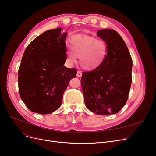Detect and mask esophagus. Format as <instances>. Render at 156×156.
Returning a JSON list of instances; mask_svg holds the SVG:
<instances>
[{"label": "esophagus", "instance_id": "obj_1", "mask_svg": "<svg viewBox=\"0 0 156 156\" xmlns=\"http://www.w3.org/2000/svg\"><path fill=\"white\" fill-rule=\"evenodd\" d=\"M77 76L79 77L82 76V72H81V71H78L77 73Z\"/></svg>", "mask_w": 156, "mask_h": 156}]
</instances>
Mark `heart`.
<instances>
[{
	"instance_id": "heart-1",
	"label": "heart",
	"mask_w": 156,
	"mask_h": 156,
	"mask_svg": "<svg viewBox=\"0 0 156 156\" xmlns=\"http://www.w3.org/2000/svg\"><path fill=\"white\" fill-rule=\"evenodd\" d=\"M71 52H67V59L71 63L79 58L81 66L86 69H94L103 62L108 51L107 42L103 39L90 36H74L70 41Z\"/></svg>"
}]
</instances>
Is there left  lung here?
I'll list each match as a JSON object with an SVG mask.
<instances>
[{"label":"left lung","mask_w":156,"mask_h":156,"mask_svg":"<svg viewBox=\"0 0 156 156\" xmlns=\"http://www.w3.org/2000/svg\"><path fill=\"white\" fill-rule=\"evenodd\" d=\"M108 51L103 62L90 72H83L81 85L84 103L97 115L119 112L126 103L132 82L131 56L123 39L114 30H98Z\"/></svg>","instance_id":"1"}]
</instances>
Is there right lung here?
<instances>
[{
	"mask_svg": "<svg viewBox=\"0 0 156 156\" xmlns=\"http://www.w3.org/2000/svg\"><path fill=\"white\" fill-rule=\"evenodd\" d=\"M61 28L49 30L32 41L18 70L20 97L30 111L50 114L62 104L63 94L77 69L68 68L65 39Z\"/></svg>",
	"mask_w": 156,
	"mask_h": 156,
	"instance_id": "obj_1",
	"label": "right lung"
}]
</instances>
